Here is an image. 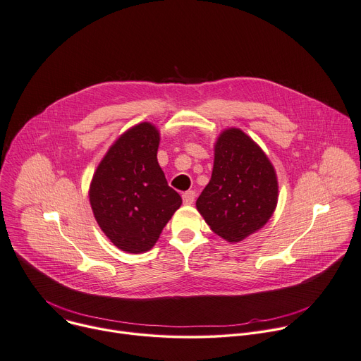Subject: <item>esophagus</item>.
Here are the masks:
<instances>
[{"instance_id":"34e87169","label":"esophagus","mask_w":361,"mask_h":361,"mask_svg":"<svg viewBox=\"0 0 361 361\" xmlns=\"http://www.w3.org/2000/svg\"><path fill=\"white\" fill-rule=\"evenodd\" d=\"M195 192L193 190H188V192H185L183 195H182V199H183V204L185 205H192L193 204V201H195Z\"/></svg>"}]
</instances>
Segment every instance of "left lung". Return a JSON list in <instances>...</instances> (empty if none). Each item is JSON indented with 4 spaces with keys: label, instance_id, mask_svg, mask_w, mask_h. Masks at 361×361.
Here are the masks:
<instances>
[{
    "label": "left lung",
    "instance_id": "1",
    "mask_svg": "<svg viewBox=\"0 0 361 361\" xmlns=\"http://www.w3.org/2000/svg\"><path fill=\"white\" fill-rule=\"evenodd\" d=\"M276 201V175L261 147L239 129L221 133L211 180L196 201L211 229L228 243L243 241L268 222Z\"/></svg>",
    "mask_w": 361,
    "mask_h": 361
}]
</instances>
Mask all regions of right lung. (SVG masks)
<instances>
[{
	"label": "right lung",
	"instance_id": "right-lung-1",
	"mask_svg": "<svg viewBox=\"0 0 361 361\" xmlns=\"http://www.w3.org/2000/svg\"><path fill=\"white\" fill-rule=\"evenodd\" d=\"M159 132L140 123L120 136L97 166L90 185L94 218L122 251L150 250L182 205L157 164Z\"/></svg>",
	"mask_w": 361,
	"mask_h": 361
}]
</instances>
